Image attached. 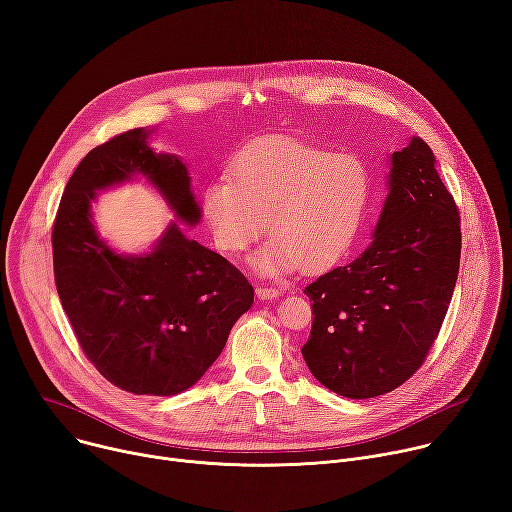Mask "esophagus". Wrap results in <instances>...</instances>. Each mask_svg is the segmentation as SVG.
<instances>
[{
	"label": "esophagus",
	"mask_w": 512,
	"mask_h": 512,
	"mask_svg": "<svg viewBox=\"0 0 512 512\" xmlns=\"http://www.w3.org/2000/svg\"><path fill=\"white\" fill-rule=\"evenodd\" d=\"M279 295L281 293L277 289H272V287H258L256 289V297L262 299V301H274Z\"/></svg>",
	"instance_id": "obj_1"
}]
</instances>
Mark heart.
Listing matches in <instances>:
<instances>
[{
    "mask_svg": "<svg viewBox=\"0 0 512 512\" xmlns=\"http://www.w3.org/2000/svg\"><path fill=\"white\" fill-rule=\"evenodd\" d=\"M231 177L207 182L203 215L229 256L246 252L266 227L272 231L250 258L262 277H283L301 264H336L355 242L371 194L369 170L357 155L289 137L244 147L233 157Z\"/></svg>",
    "mask_w": 512,
    "mask_h": 512,
    "instance_id": "b5f03b06",
    "label": "heart"
}]
</instances>
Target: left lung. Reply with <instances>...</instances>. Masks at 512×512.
<instances>
[{"label":"left lung","instance_id":"obj_1","mask_svg":"<svg viewBox=\"0 0 512 512\" xmlns=\"http://www.w3.org/2000/svg\"><path fill=\"white\" fill-rule=\"evenodd\" d=\"M387 164L371 244L303 291L316 318L301 355L313 377L350 400L383 396L422 365L459 272V213L435 153L412 137Z\"/></svg>","mask_w":512,"mask_h":512}]
</instances>
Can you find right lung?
I'll use <instances>...</instances> for the list:
<instances>
[{
	"label": "right lung",
	"instance_id": "obj_1",
	"mask_svg": "<svg viewBox=\"0 0 512 512\" xmlns=\"http://www.w3.org/2000/svg\"><path fill=\"white\" fill-rule=\"evenodd\" d=\"M155 129H133L92 149L69 178L53 227L63 311L86 357L116 387L176 396L217 361L254 289L217 252L186 235L203 209L182 157L155 151ZM147 181L175 213L147 251L123 255L97 233V192Z\"/></svg>",
	"mask_w": 512,
	"mask_h": 512
}]
</instances>
